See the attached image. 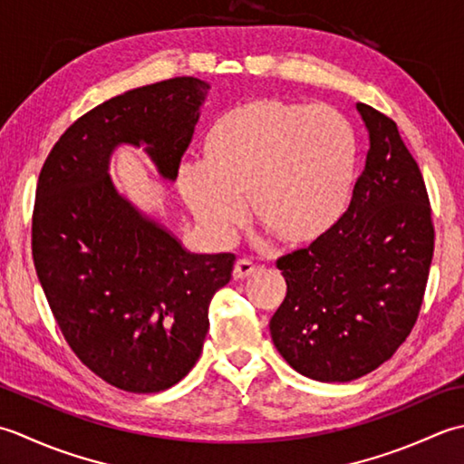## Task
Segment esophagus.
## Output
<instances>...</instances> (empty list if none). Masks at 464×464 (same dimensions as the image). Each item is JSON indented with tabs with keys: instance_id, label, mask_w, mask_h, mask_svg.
Wrapping results in <instances>:
<instances>
[{
	"instance_id": "34e87169",
	"label": "esophagus",
	"mask_w": 464,
	"mask_h": 464,
	"mask_svg": "<svg viewBox=\"0 0 464 464\" xmlns=\"http://www.w3.org/2000/svg\"><path fill=\"white\" fill-rule=\"evenodd\" d=\"M254 270H256V264H254L250 258H240L236 260L234 264V278H248L250 274H254Z\"/></svg>"
}]
</instances>
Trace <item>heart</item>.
I'll list each match as a JSON object with an SVG mask.
<instances>
[{"instance_id":"b5f03b06","label":"heart","mask_w":464,"mask_h":464,"mask_svg":"<svg viewBox=\"0 0 464 464\" xmlns=\"http://www.w3.org/2000/svg\"><path fill=\"white\" fill-rule=\"evenodd\" d=\"M354 131L343 113L282 98L226 110L202 140L200 162L179 169V192L216 238L242 220V202L285 244H310L351 200Z\"/></svg>"}]
</instances>
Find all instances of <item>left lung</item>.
<instances>
[{"label": "left lung", "mask_w": 464, "mask_h": 464, "mask_svg": "<svg viewBox=\"0 0 464 464\" xmlns=\"http://www.w3.org/2000/svg\"><path fill=\"white\" fill-rule=\"evenodd\" d=\"M371 136L348 210L308 248L276 260L286 298L270 320L274 346L308 378L348 382L396 353L417 323L434 224L417 160L394 120L356 103Z\"/></svg>", "instance_id": "1"}]
</instances>
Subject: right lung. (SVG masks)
<instances>
[{
  "instance_id": "1",
  "label": "right lung",
  "mask_w": 464,
  "mask_h": 464,
  "mask_svg": "<svg viewBox=\"0 0 464 464\" xmlns=\"http://www.w3.org/2000/svg\"><path fill=\"white\" fill-rule=\"evenodd\" d=\"M208 88L184 75L100 103L63 131L37 179L32 254L47 304L73 354L128 392L166 391L192 371L236 256L186 252L116 192L110 154L144 141L176 179Z\"/></svg>"
}]
</instances>
